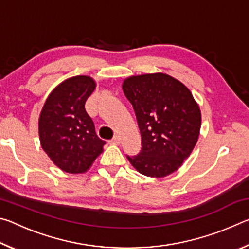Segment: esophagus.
Wrapping results in <instances>:
<instances>
[{"mask_svg": "<svg viewBox=\"0 0 249 249\" xmlns=\"http://www.w3.org/2000/svg\"><path fill=\"white\" fill-rule=\"evenodd\" d=\"M109 142H111V144H114V145H119V144H121V137L116 135V136L113 137L112 141H109Z\"/></svg>", "mask_w": 249, "mask_h": 249, "instance_id": "1", "label": "esophagus"}]
</instances>
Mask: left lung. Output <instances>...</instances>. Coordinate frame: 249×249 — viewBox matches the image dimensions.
I'll use <instances>...</instances> for the list:
<instances>
[{"instance_id": "left-lung-1", "label": "left lung", "mask_w": 249, "mask_h": 249, "mask_svg": "<svg viewBox=\"0 0 249 249\" xmlns=\"http://www.w3.org/2000/svg\"><path fill=\"white\" fill-rule=\"evenodd\" d=\"M124 94L132 103L142 136L141 153L128 161L142 175L163 178L192 153L201 128V109L191 91L166 73L126 78Z\"/></svg>"}]
</instances>
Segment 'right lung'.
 Listing matches in <instances>:
<instances>
[{
    "label": "right lung",
    "instance_id": "right-lung-1",
    "mask_svg": "<svg viewBox=\"0 0 249 249\" xmlns=\"http://www.w3.org/2000/svg\"><path fill=\"white\" fill-rule=\"evenodd\" d=\"M95 88L96 82L89 75L71 77L50 92L41 108L38 120L41 148L54 165L69 174L86 172L105 145L84 108Z\"/></svg>",
    "mask_w": 249,
    "mask_h": 249
}]
</instances>
